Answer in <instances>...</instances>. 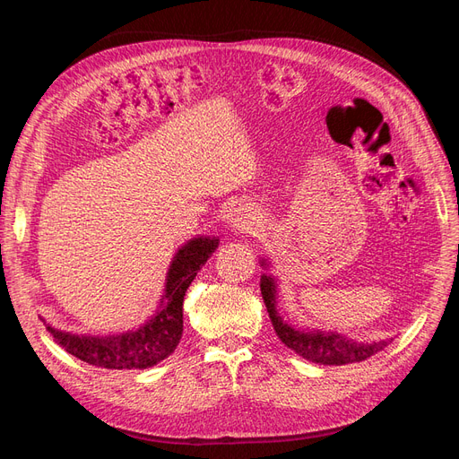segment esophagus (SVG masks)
<instances>
[{"instance_id": "34e87169", "label": "esophagus", "mask_w": 459, "mask_h": 459, "mask_svg": "<svg viewBox=\"0 0 459 459\" xmlns=\"http://www.w3.org/2000/svg\"><path fill=\"white\" fill-rule=\"evenodd\" d=\"M258 214L255 208L251 206H238L235 211H231L230 216V224L238 230L239 233H251L258 226Z\"/></svg>"}]
</instances>
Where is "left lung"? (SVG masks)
<instances>
[{
  "mask_svg": "<svg viewBox=\"0 0 459 459\" xmlns=\"http://www.w3.org/2000/svg\"><path fill=\"white\" fill-rule=\"evenodd\" d=\"M262 299L266 302V308L270 312L272 325L281 339L285 346L295 351L304 359H310L314 364L324 366H344L354 362H364L383 351L391 341H379V342H358L339 333H322V331H297L290 325L283 324L281 317L275 312V283L273 277L262 275L260 280Z\"/></svg>",
  "mask_w": 459,
  "mask_h": 459,
  "instance_id": "8db88e82",
  "label": "left lung"
}]
</instances>
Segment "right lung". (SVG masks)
Masks as SVG:
<instances>
[{"label": "right lung", "instance_id": "add662e5", "mask_svg": "<svg viewBox=\"0 0 459 459\" xmlns=\"http://www.w3.org/2000/svg\"><path fill=\"white\" fill-rule=\"evenodd\" d=\"M218 248L216 238H195L179 248L166 280L164 304L151 322L113 337H78L48 325L63 349L95 368L145 369L169 358L184 333V297L197 272Z\"/></svg>", "mask_w": 459, "mask_h": 459}]
</instances>
